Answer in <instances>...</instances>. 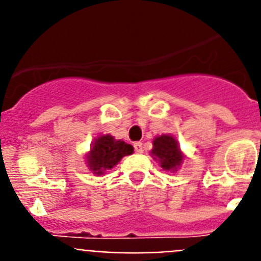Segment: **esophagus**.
<instances>
[{
  "label": "esophagus",
  "instance_id": "obj_1",
  "mask_svg": "<svg viewBox=\"0 0 261 261\" xmlns=\"http://www.w3.org/2000/svg\"><path fill=\"white\" fill-rule=\"evenodd\" d=\"M133 147H135L136 153H142V142H135Z\"/></svg>",
  "mask_w": 261,
  "mask_h": 261
}]
</instances>
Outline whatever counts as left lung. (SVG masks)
<instances>
[{"label": "left lung", "instance_id": "1", "mask_svg": "<svg viewBox=\"0 0 261 261\" xmlns=\"http://www.w3.org/2000/svg\"><path fill=\"white\" fill-rule=\"evenodd\" d=\"M153 146L151 154L158 161L161 167L166 171H176L183 161L176 140L168 135L159 136L153 141Z\"/></svg>", "mask_w": 261, "mask_h": 261}]
</instances>
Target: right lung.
I'll return each mask as SVG.
<instances>
[{
  "mask_svg": "<svg viewBox=\"0 0 261 261\" xmlns=\"http://www.w3.org/2000/svg\"><path fill=\"white\" fill-rule=\"evenodd\" d=\"M133 153V146L119 140L116 141L112 136H100L93 144L91 151L87 155V166L96 175L105 174L120 162V159Z\"/></svg>",
  "mask_w": 261,
  "mask_h": 261,
  "instance_id": "right-lung-1",
  "label": "right lung"
}]
</instances>
